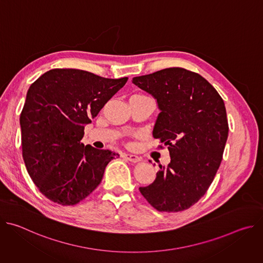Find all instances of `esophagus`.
<instances>
[{
    "label": "esophagus",
    "instance_id": "esophagus-1",
    "mask_svg": "<svg viewBox=\"0 0 263 263\" xmlns=\"http://www.w3.org/2000/svg\"><path fill=\"white\" fill-rule=\"evenodd\" d=\"M124 158H126L127 160L131 161V162H138L140 161V158L134 154H129V153H125L124 154Z\"/></svg>",
    "mask_w": 263,
    "mask_h": 263
}]
</instances>
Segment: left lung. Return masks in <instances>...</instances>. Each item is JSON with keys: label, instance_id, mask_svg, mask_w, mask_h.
<instances>
[{"label": "left lung", "instance_id": "obj_1", "mask_svg": "<svg viewBox=\"0 0 263 263\" xmlns=\"http://www.w3.org/2000/svg\"><path fill=\"white\" fill-rule=\"evenodd\" d=\"M132 82L157 100L160 114L153 137L167 145L171 155L168 166L160 165L155 181L139 192L160 212L189 209L206 194L222 159L229 131L223 101L201 74L182 67Z\"/></svg>", "mask_w": 263, "mask_h": 263}]
</instances>
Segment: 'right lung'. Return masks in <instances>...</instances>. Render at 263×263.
I'll list each match as a JSON object with an SVG mask.
<instances>
[{
	"label": "right lung",
	"instance_id": "1",
	"mask_svg": "<svg viewBox=\"0 0 263 263\" xmlns=\"http://www.w3.org/2000/svg\"><path fill=\"white\" fill-rule=\"evenodd\" d=\"M128 81L74 68L51 69L33 82L21 112L26 168L40 192L62 206L76 205L101 183L120 155L84 145V126Z\"/></svg>",
	"mask_w": 263,
	"mask_h": 263
}]
</instances>
